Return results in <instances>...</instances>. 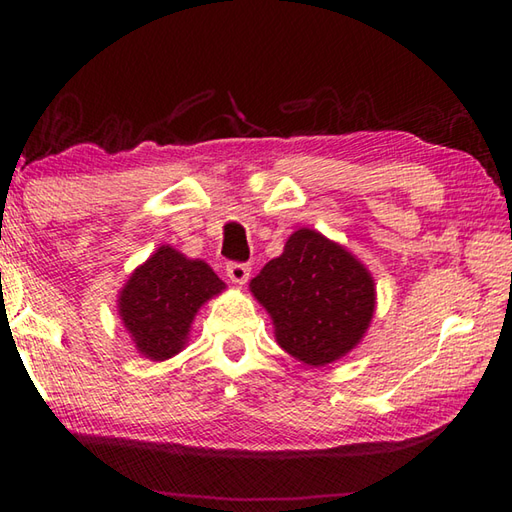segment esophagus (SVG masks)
<instances>
[{
	"mask_svg": "<svg viewBox=\"0 0 512 512\" xmlns=\"http://www.w3.org/2000/svg\"><path fill=\"white\" fill-rule=\"evenodd\" d=\"M225 273L235 284H246L248 275H250V266L244 262H228L225 264Z\"/></svg>",
	"mask_w": 512,
	"mask_h": 512,
	"instance_id": "34e87169",
	"label": "esophagus"
}]
</instances>
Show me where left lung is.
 I'll return each instance as SVG.
<instances>
[{
	"mask_svg": "<svg viewBox=\"0 0 512 512\" xmlns=\"http://www.w3.org/2000/svg\"><path fill=\"white\" fill-rule=\"evenodd\" d=\"M250 291L271 314L277 343L309 366L350 352L375 311V282L363 264L307 228L293 232Z\"/></svg>",
	"mask_w": 512,
	"mask_h": 512,
	"instance_id": "8db88e82",
	"label": "left lung"
}]
</instances>
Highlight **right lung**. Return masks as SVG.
Here are the masks:
<instances>
[{
  "label": "right lung",
  "instance_id": "add662e5",
  "mask_svg": "<svg viewBox=\"0 0 512 512\" xmlns=\"http://www.w3.org/2000/svg\"><path fill=\"white\" fill-rule=\"evenodd\" d=\"M225 284L210 266L162 246L121 289L119 316L137 350L164 361L183 350L198 307Z\"/></svg>",
  "mask_w": 512,
  "mask_h": 512
}]
</instances>
